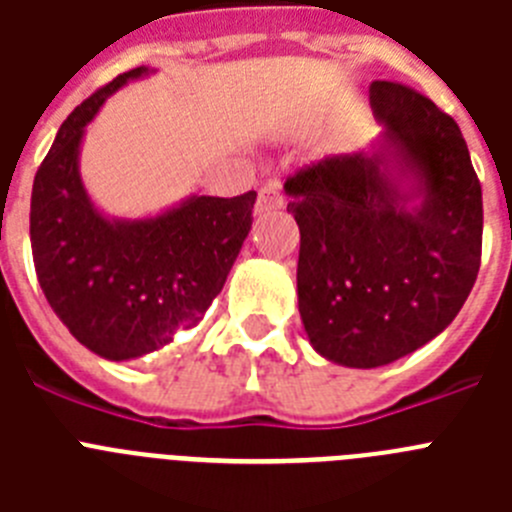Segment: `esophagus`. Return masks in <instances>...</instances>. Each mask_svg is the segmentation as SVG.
<instances>
[{
  "instance_id": "obj_1",
  "label": "esophagus",
  "mask_w": 512,
  "mask_h": 512,
  "mask_svg": "<svg viewBox=\"0 0 512 512\" xmlns=\"http://www.w3.org/2000/svg\"><path fill=\"white\" fill-rule=\"evenodd\" d=\"M284 197H282V182L279 179H269L264 187L259 189V200H256V212L264 215L271 210H282Z\"/></svg>"
}]
</instances>
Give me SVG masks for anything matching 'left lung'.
<instances>
[{
    "instance_id": "obj_1",
    "label": "left lung",
    "mask_w": 512,
    "mask_h": 512,
    "mask_svg": "<svg viewBox=\"0 0 512 512\" xmlns=\"http://www.w3.org/2000/svg\"><path fill=\"white\" fill-rule=\"evenodd\" d=\"M377 151L333 156L287 179L300 225L297 295L320 356L374 369L436 338L467 302L482 259V187L454 117L397 81H374ZM424 194L408 211L389 171Z\"/></svg>"
}]
</instances>
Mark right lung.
I'll return each mask as SVG.
<instances>
[{
	"label": "right lung",
	"mask_w": 512,
	"mask_h": 512,
	"mask_svg": "<svg viewBox=\"0 0 512 512\" xmlns=\"http://www.w3.org/2000/svg\"><path fill=\"white\" fill-rule=\"evenodd\" d=\"M125 71L63 120L30 200V243L45 300L79 343L110 361L166 346L205 318L251 230L256 192L192 197L151 220H107L79 179V143Z\"/></svg>",
	"instance_id": "right-lung-1"
}]
</instances>
